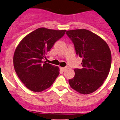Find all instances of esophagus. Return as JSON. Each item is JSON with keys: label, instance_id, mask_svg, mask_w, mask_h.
Here are the masks:
<instances>
[{"label": "esophagus", "instance_id": "esophagus-1", "mask_svg": "<svg viewBox=\"0 0 120 120\" xmlns=\"http://www.w3.org/2000/svg\"><path fill=\"white\" fill-rule=\"evenodd\" d=\"M66 69V67H60V69L62 71H65Z\"/></svg>", "mask_w": 120, "mask_h": 120}]
</instances>
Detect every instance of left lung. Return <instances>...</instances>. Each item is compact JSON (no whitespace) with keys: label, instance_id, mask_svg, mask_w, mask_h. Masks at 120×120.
<instances>
[{"label":"left lung","instance_id":"8db88e82","mask_svg":"<svg viewBox=\"0 0 120 120\" xmlns=\"http://www.w3.org/2000/svg\"><path fill=\"white\" fill-rule=\"evenodd\" d=\"M66 34L74 44L76 55L82 58V68L74 69L75 76L69 80L70 86L80 94L93 93L103 85L110 72V48L102 38L87 30H72Z\"/></svg>","mask_w":120,"mask_h":120}]
</instances>
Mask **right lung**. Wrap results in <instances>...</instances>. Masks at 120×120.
<instances>
[{
	"mask_svg": "<svg viewBox=\"0 0 120 120\" xmlns=\"http://www.w3.org/2000/svg\"><path fill=\"white\" fill-rule=\"evenodd\" d=\"M65 31L37 28L24 37L17 46L13 56L14 68L20 80L29 90L35 92L46 90L59 75L58 66L44 62L42 60Z\"/></svg>",
	"mask_w": 120,
	"mask_h": 120,
	"instance_id": "right-lung-1",
	"label": "right lung"
}]
</instances>
